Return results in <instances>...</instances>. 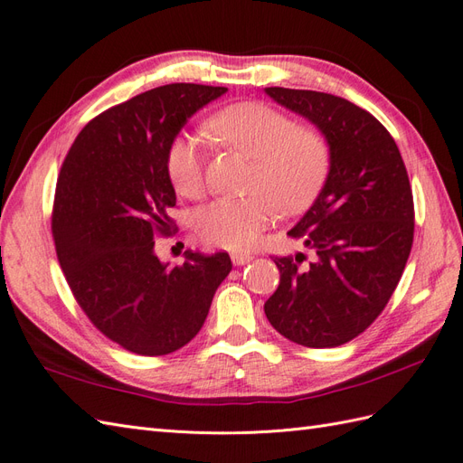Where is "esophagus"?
<instances>
[{"label": "esophagus", "instance_id": "1", "mask_svg": "<svg viewBox=\"0 0 463 463\" xmlns=\"http://www.w3.org/2000/svg\"><path fill=\"white\" fill-rule=\"evenodd\" d=\"M231 260L234 266H244V263H248L250 260H252V254H246V252H232L231 254Z\"/></svg>", "mask_w": 463, "mask_h": 463}]
</instances>
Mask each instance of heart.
<instances>
[{"label": "heart", "mask_w": 463, "mask_h": 463, "mask_svg": "<svg viewBox=\"0 0 463 463\" xmlns=\"http://www.w3.org/2000/svg\"><path fill=\"white\" fill-rule=\"evenodd\" d=\"M207 134L254 161L242 200L222 197L203 207L195 229L202 241L227 248H250L273 221L275 211H305L324 188L332 166V147L320 129L300 128L293 118L261 102H239L205 122ZM166 175L184 197H200L205 188L200 137L178 136L168 145Z\"/></svg>", "instance_id": "heart-1"}]
</instances>
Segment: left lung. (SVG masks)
Returning a JSON list of instances; mask_svg holds the SVG:
<instances>
[{"mask_svg": "<svg viewBox=\"0 0 463 463\" xmlns=\"http://www.w3.org/2000/svg\"><path fill=\"white\" fill-rule=\"evenodd\" d=\"M266 92L322 131L332 166L320 195L288 231L316 258L300 266L302 254L275 256L281 279L263 310L293 343L337 347L378 318L402 279L415 231L411 184L398 145L371 112L318 90Z\"/></svg>", "mask_w": 463, "mask_h": 463, "instance_id": "8db88e82", "label": "left lung"}]
</instances>
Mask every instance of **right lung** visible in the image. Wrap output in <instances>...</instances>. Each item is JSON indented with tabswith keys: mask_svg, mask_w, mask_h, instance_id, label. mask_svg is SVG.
<instances>
[{
	"mask_svg": "<svg viewBox=\"0 0 463 463\" xmlns=\"http://www.w3.org/2000/svg\"><path fill=\"white\" fill-rule=\"evenodd\" d=\"M227 87L173 83L99 114L61 165L52 236L77 305L100 334L143 356L168 354L200 332L232 263L188 250L180 266L155 254L175 231L166 151L188 118Z\"/></svg>",
	"mask_w": 463,
	"mask_h": 463,
	"instance_id": "1",
	"label": "right lung"
}]
</instances>
